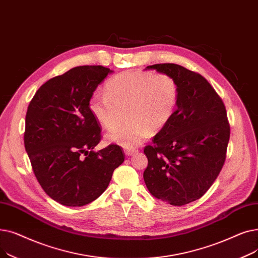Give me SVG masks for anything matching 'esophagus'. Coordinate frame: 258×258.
Instances as JSON below:
<instances>
[{"instance_id":"1","label":"esophagus","mask_w":258,"mask_h":258,"mask_svg":"<svg viewBox=\"0 0 258 258\" xmlns=\"http://www.w3.org/2000/svg\"><path fill=\"white\" fill-rule=\"evenodd\" d=\"M137 152V150H134V149H126L125 150V153H126V155H132L133 153H136Z\"/></svg>"}]
</instances>
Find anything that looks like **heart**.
Wrapping results in <instances>:
<instances>
[{
	"label": "heart",
	"instance_id": "obj_1",
	"mask_svg": "<svg viewBox=\"0 0 258 258\" xmlns=\"http://www.w3.org/2000/svg\"><path fill=\"white\" fill-rule=\"evenodd\" d=\"M105 94H93L89 110L99 124L113 129L120 120L121 110H127L130 121L110 131L106 140L126 149L137 148L164 128L172 117L178 100L176 81L167 73L126 70L110 78Z\"/></svg>",
	"mask_w": 258,
	"mask_h": 258
}]
</instances>
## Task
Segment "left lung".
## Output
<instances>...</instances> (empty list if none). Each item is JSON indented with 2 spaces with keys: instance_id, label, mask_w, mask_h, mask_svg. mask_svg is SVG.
Segmentation results:
<instances>
[{
  "instance_id": "1",
  "label": "left lung",
  "mask_w": 258,
  "mask_h": 258,
  "mask_svg": "<svg viewBox=\"0 0 258 258\" xmlns=\"http://www.w3.org/2000/svg\"><path fill=\"white\" fill-rule=\"evenodd\" d=\"M147 68L172 77L178 100L172 117L144 148V180L154 198L183 206L201 199L223 169L230 140L226 107L198 72L172 63Z\"/></svg>"
}]
</instances>
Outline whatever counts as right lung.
Segmentation results:
<instances>
[{
    "label": "right lung",
    "instance_id": "1",
    "mask_svg": "<svg viewBox=\"0 0 258 258\" xmlns=\"http://www.w3.org/2000/svg\"><path fill=\"white\" fill-rule=\"evenodd\" d=\"M110 72L100 65L72 68L43 84L28 106L24 145L33 173L46 194L64 206L96 200L125 159L117 145L93 151L102 130L89 100Z\"/></svg>",
    "mask_w": 258,
    "mask_h": 258
}]
</instances>
